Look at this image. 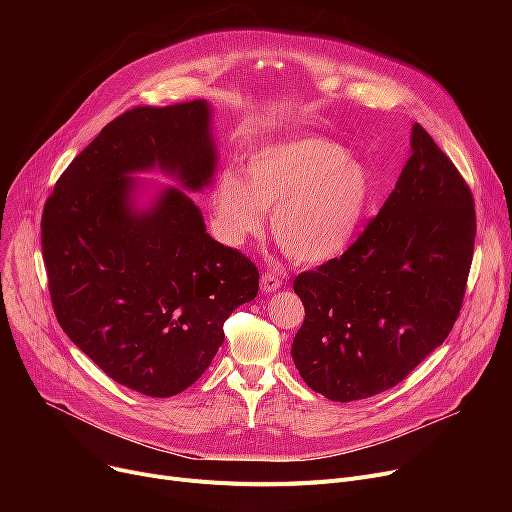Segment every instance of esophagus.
Listing matches in <instances>:
<instances>
[{
    "mask_svg": "<svg viewBox=\"0 0 512 512\" xmlns=\"http://www.w3.org/2000/svg\"><path fill=\"white\" fill-rule=\"evenodd\" d=\"M282 286V280L274 274H263L261 276V282H259V288L263 294H270V292H276L278 288Z\"/></svg>",
    "mask_w": 512,
    "mask_h": 512,
    "instance_id": "esophagus-1",
    "label": "esophagus"
}]
</instances>
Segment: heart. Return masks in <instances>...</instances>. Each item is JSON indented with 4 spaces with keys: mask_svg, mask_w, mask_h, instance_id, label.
<instances>
[{
    "mask_svg": "<svg viewBox=\"0 0 512 512\" xmlns=\"http://www.w3.org/2000/svg\"><path fill=\"white\" fill-rule=\"evenodd\" d=\"M375 193L365 161L321 137L263 145L245 164L218 176L211 193L215 224L228 245H245L263 230V211H274L280 249L294 261L324 263L357 238Z\"/></svg>",
    "mask_w": 512,
    "mask_h": 512,
    "instance_id": "1",
    "label": "heart"
}]
</instances>
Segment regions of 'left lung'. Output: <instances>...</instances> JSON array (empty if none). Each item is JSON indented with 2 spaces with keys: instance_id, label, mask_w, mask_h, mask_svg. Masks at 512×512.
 <instances>
[{
  "instance_id": "8db88e82",
  "label": "left lung",
  "mask_w": 512,
  "mask_h": 512,
  "mask_svg": "<svg viewBox=\"0 0 512 512\" xmlns=\"http://www.w3.org/2000/svg\"><path fill=\"white\" fill-rule=\"evenodd\" d=\"M475 245L467 182L423 126L365 232L294 280L305 321L290 355L305 384L336 402L394 388L450 334Z\"/></svg>"
}]
</instances>
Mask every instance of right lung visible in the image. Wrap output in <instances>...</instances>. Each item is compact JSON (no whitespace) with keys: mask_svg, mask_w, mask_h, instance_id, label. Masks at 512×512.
<instances>
[{"mask_svg":"<svg viewBox=\"0 0 512 512\" xmlns=\"http://www.w3.org/2000/svg\"><path fill=\"white\" fill-rule=\"evenodd\" d=\"M218 149L205 99L134 107L107 124L60 176L41 218L53 311L110 378L168 398L195 384L224 342V321L257 297L259 272L213 240L182 189L147 208L132 173L159 169L199 193Z\"/></svg>","mask_w":512,"mask_h":512,"instance_id":"right-lung-1","label":"right lung"}]
</instances>
